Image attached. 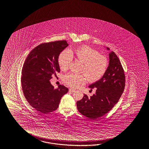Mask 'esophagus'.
Instances as JSON below:
<instances>
[{"label":"esophagus","mask_w":149,"mask_h":149,"mask_svg":"<svg viewBox=\"0 0 149 149\" xmlns=\"http://www.w3.org/2000/svg\"><path fill=\"white\" fill-rule=\"evenodd\" d=\"M75 91V90L74 89H72V88H69V91L70 92H74Z\"/></svg>","instance_id":"1"}]
</instances>
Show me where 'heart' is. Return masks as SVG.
<instances>
[{
	"instance_id": "heart-1",
	"label": "heart",
	"mask_w": 149,
	"mask_h": 149,
	"mask_svg": "<svg viewBox=\"0 0 149 149\" xmlns=\"http://www.w3.org/2000/svg\"><path fill=\"white\" fill-rule=\"evenodd\" d=\"M83 63L81 72L77 74L69 72L63 77V82L72 88H77L85 83L87 80L91 82L99 80L104 76L108 67V60L99 52L87 45L77 47L72 51L64 50L59 54L58 64L63 71L68 69L72 58Z\"/></svg>"
}]
</instances>
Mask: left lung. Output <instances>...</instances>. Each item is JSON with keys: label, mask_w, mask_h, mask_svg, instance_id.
<instances>
[{"label": "left lung", "mask_w": 149, "mask_h": 149, "mask_svg": "<svg viewBox=\"0 0 149 149\" xmlns=\"http://www.w3.org/2000/svg\"><path fill=\"white\" fill-rule=\"evenodd\" d=\"M109 65L104 76L89 86L91 89L96 88L95 95L90 97L85 95L77 102L78 111L91 119L101 117L110 111L125 89V75L120 61L113 51L109 54Z\"/></svg>", "instance_id": "1"}]
</instances>
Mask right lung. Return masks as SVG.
<instances>
[{"mask_svg": "<svg viewBox=\"0 0 149 149\" xmlns=\"http://www.w3.org/2000/svg\"><path fill=\"white\" fill-rule=\"evenodd\" d=\"M67 41L42 43L31 51L22 69L21 84L25 98L39 113L56 110L68 88L59 85L54 89L50 81L52 75L60 72L58 56L68 46Z\"/></svg>", "mask_w": 149, "mask_h": 149, "instance_id": "obj_1", "label": "right lung"}]
</instances>
